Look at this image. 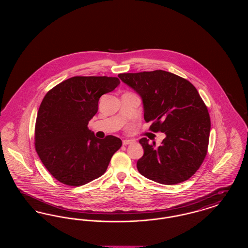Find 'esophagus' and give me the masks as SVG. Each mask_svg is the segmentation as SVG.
<instances>
[{
  "label": "esophagus",
  "instance_id": "obj_1",
  "mask_svg": "<svg viewBox=\"0 0 248 248\" xmlns=\"http://www.w3.org/2000/svg\"><path fill=\"white\" fill-rule=\"evenodd\" d=\"M133 143H135V140H123V145H129Z\"/></svg>",
  "mask_w": 248,
  "mask_h": 248
}]
</instances>
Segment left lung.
Segmentation results:
<instances>
[{"instance_id": "8db88e82", "label": "left lung", "mask_w": 248, "mask_h": 248, "mask_svg": "<svg viewBox=\"0 0 248 248\" xmlns=\"http://www.w3.org/2000/svg\"><path fill=\"white\" fill-rule=\"evenodd\" d=\"M119 78L141 96L150 129L166 138L161 146L143 138L139 172L155 182L174 185L192 177L208 148L211 122L207 107L194 85L168 71L120 73Z\"/></svg>"}]
</instances>
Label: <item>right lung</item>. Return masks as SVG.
Returning <instances> with one entry per match:
<instances>
[{
  "label": "right lung",
  "mask_w": 248,
  "mask_h": 248,
  "mask_svg": "<svg viewBox=\"0 0 248 248\" xmlns=\"http://www.w3.org/2000/svg\"><path fill=\"white\" fill-rule=\"evenodd\" d=\"M119 83L116 77L75 76L45 95L36 118L35 150L59 182L79 187L106 172L122 140L114 136L99 140L87 125L97 112L100 96Z\"/></svg>",
  "instance_id": "obj_1"
}]
</instances>
